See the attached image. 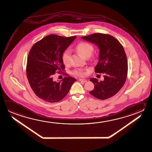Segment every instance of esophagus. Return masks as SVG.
Instances as JSON below:
<instances>
[{
	"label": "esophagus",
	"instance_id": "obj_1",
	"mask_svg": "<svg viewBox=\"0 0 152 152\" xmlns=\"http://www.w3.org/2000/svg\"><path fill=\"white\" fill-rule=\"evenodd\" d=\"M79 81L83 82V83H86V82H87V80L85 79H79Z\"/></svg>",
	"mask_w": 152,
	"mask_h": 152
}]
</instances>
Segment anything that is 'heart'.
<instances>
[{"label":"heart","mask_w":152,"mask_h":152,"mask_svg":"<svg viewBox=\"0 0 152 152\" xmlns=\"http://www.w3.org/2000/svg\"><path fill=\"white\" fill-rule=\"evenodd\" d=\"M76 50L80 53L83 57L87 58L91 56L94 51V47L91 44L86 42H81L76 46ZM71 60V53L69 50H65L62 55V61L65 65H69ZM73 73L80 77L85 75L84 70L81 69H76L73 71Z\"/></svg>","instance_id":"heart-1"}]
</instances>
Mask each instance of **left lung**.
Returning a JSON list of instances; mask_svg holds the SVG:
<instances>
[{"label":"left lung","mask_w":152,"mask_h":152,"mask_svg":"<svg viewBox=\"0 0 152 152\" xmlns=\"http://www.w3.org/2000/svg\"><path fill=\"white\" fill-rule=\"evenodd\" d=\"M81 39L97 45L99 49V61L95 72L104 74V80L91 78L94 89L90 94L99 99L115 95L125 83L127 75V57L121 43L110 35L94 33Z\"/></svg>","instance_id":"obj_1"}]
</instances>
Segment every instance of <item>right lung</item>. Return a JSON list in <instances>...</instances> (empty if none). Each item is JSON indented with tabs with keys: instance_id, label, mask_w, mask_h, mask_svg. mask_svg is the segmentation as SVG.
<instances>
[{
	"instance_id": "right-lung-1",
	"label": "right lung",
	"mask_w": 152,
	"mask_h": 152,
	"mask_svg": "<svg viewBox=\"0 0 152 152\" xmlns=\"http://www.w3.org/2000/svg\"><path fill=\"white\" fill-rule=\"evenodd\" d=\"M77 36L69 37L51 34L33 45L28 54L26 75L31 88L46 102H58L69 93L76 79L65 73L59 81L53 80L56 72L63 73L62 55Z\"/></svg>"
}]
</instances>
